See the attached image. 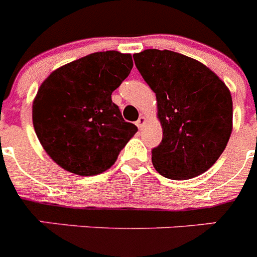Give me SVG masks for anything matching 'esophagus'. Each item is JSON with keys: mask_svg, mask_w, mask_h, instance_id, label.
Segmentation results:
<instances>
[{"mask_svg": "<svg viewBox=\"0 0 257 257\" xmlns=\"http://www.w3.org/2000/svg\"><path fill=\"white\" fill-rule=\"evenodd\" d=\"M145 121H147V118H145L144 115H140L139 119H138V122H136V126L139 127V130H142L143 126L145 124Z\"/></svg>", "mask_w": 257, "mask_h": 257, "instance_id": "1", "label": "esophagus"}]
</instances>
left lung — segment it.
Returning a JSON list of instances; mask_svg holds the SVG:
<instances>
[{"label":"left lung","mask_w":257,"mask_h":257,"mask_svg":"<svg viewBox=\"0 0 257 257\" xmlns=\"http://www.w3.org/2000/svg\"><path fill=\"white\" fill-rule=\"evenodd\" d=\"M135 65L157 97L161 144L152 151L154 169L172 180L207 171L233 130V100L226 85L201 61L170 50L134 54Z\"/></svg>","instance_id":"8db88e82"}]
</instances>
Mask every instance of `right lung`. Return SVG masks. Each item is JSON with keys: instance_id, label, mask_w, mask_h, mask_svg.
Here are the masks:
<instances>
[{"instance_id": "add662e5", "label": "right lung", "mask_w": 257, "mask_h": 257, "mask_svg": "<svg viewBox=\"0 0 257 257\" xmlns=\"http://www.w3.org/2000/svg\"><path fill=\"white\" fill-rule=\"evenodd\" d=\"M130 54L94 52L58 68L38 88L32 119L46 153L61 169L92 176L112 167L138 131L112 92L133 69Z\"/></svg>"}]
</instances>
